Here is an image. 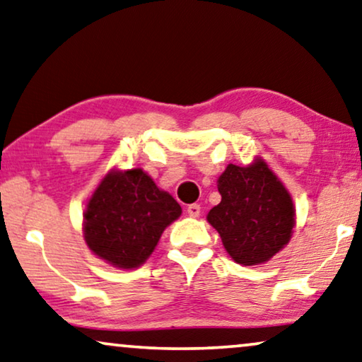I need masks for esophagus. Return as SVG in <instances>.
<instances>
[{
    "label": "esophagus",
    "mask_w": 362,
    "mask_h": 362,
    "mask_svg": "<svg viewBox=\"0 0 362 362\" xmlns=\"http://www.w3.org/2000/svg\"><path fill=\"white\" fill-rule=\"evenodd\" d=\"M199 211H202V208H199L198 203H193V204H188L187 208V213L193 216V218H197V216H199Z\"/></svg>",
    "instance_id": "esophagus-1"
}]
</instances>
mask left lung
Listing matches in <instances>:
<instances>
[{"label": "left lung", "mask_w": 362, "mask_h": 362, "mask_svg": "<svg viewBox=\"0 0 362 362\" xmlns=\"http://www.w3.org/2000/svg\"><path fill=\"white\" fill-rule=\"evenodd\" d=\"M221 203L208 213L233 260L258 265L283 249L294 228L291 195L262 159L229 164L218 180Z\"/></svg>", "instance_id": "1"}]
</instances>
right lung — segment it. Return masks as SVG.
Masks as SVG:
<instances>
[{
    "label": "right lung",
    "mask_w": 362,
    "mask_h": 362,
    "mask_svg": "<svg viewBox=\"0 0 362 362\" xmlns=\"http://www.w3.org/2000/svg\"><path fill=\"white\" fill-rule=\"evenodd\" d=\"M180 214V204L141 169L110 172L86 208L84 239L102 260L132 269L146 262Z\"/></svg>",
    "instance_id": "right-lung-1"
}]
</instances>
